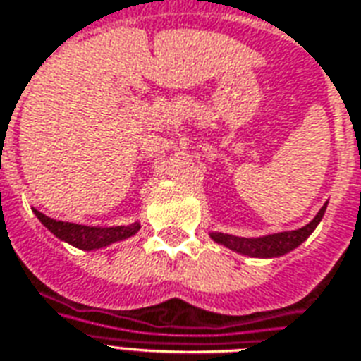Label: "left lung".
<instances>
[{
  "label": "left lung",
  "mask_w": 361,
  "mask_h": 361,
  "mask_svg": "<svg viewBox=\"0 0 361 361\" xmlns=\"http://www.w3.org/2000/svg\"><path fill=\"white\" fill-rule=\"evenodd\" d=\"M325 207H327V203L306 226L289 230V232H278V234L261 235V238H240V235L222 234V232H211L209 235L213 242L221 243L235 253L247 255V257H255V259H274V257H281V255L293 251L295 247H299L300 243L316 230L319 221L324 219Z\"/></svg>",
  "instance_id": "obj_1"
}]
</instances>
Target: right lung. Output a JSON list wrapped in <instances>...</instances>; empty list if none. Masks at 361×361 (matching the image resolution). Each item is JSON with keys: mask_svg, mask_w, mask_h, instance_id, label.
Here are the masks:
<instances>
[{"mask_svg": "<svg viewBox=\"0 0 361 361\" xmlns=\"http://www.w3.org/2000/svg\"><path fill=\"white\" fill-rule=\"evenodd\" d=\"M36 216L42 221L45 228L55 234L59 240L70 243L83 251H94L112 245L116 242L127 240L140 230V222H133L129 226H110V228H100V226H85V224H75V222H62L49 219L43 213L34 209Z\"/></svg>", "mask_w": 361, "mask_h": 361, "instance_id": "obj_1", "label": "right lung"}]
</instances>
